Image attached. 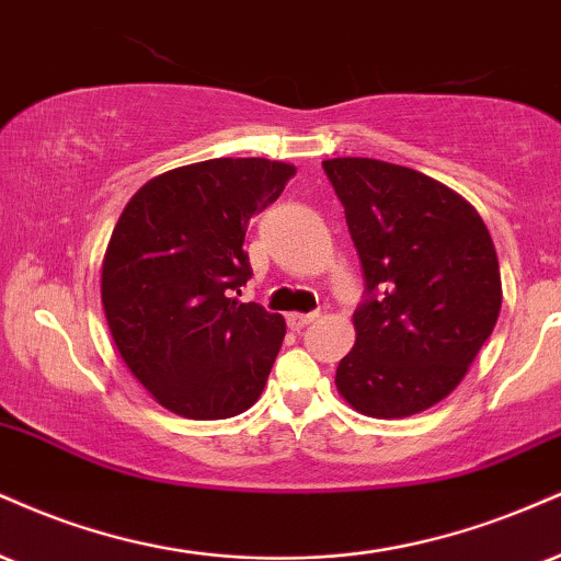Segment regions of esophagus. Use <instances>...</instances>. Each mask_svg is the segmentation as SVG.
<instances>
[{
	"mask_svg": "<svg viewBox=\"0 0 561 561\" xmlns=\"http://www.w3.org/2000/svg\"><path fill=\"white\" fill-rule=\"evenodd\" d=\"M316 319H319V316H316V313H289L287 316V323H289V329L300 332L302 327H308V323L316 321Z\"/></svg>",
	"mask_w": 561,
	"mask_h": 561,
	"instance_id": "1",
	"label": "esophagus"
}]
</instances>
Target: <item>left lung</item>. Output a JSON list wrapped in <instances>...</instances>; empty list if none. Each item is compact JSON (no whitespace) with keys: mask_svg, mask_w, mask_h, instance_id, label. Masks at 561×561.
I'll return each instance as SVG.
<instances>
[{"mask_svg":"<svg viewBox=\"0 0 561 561\" xmlns=\"http://www.w3.org/2000/svg\"><path fill=\"white\" fill-rule=\"evenodd\" d=\"M347 216L368 298L336 391L368 417H408L457 389L502 310V274L481 214L460 193L379 159L323 161Z\"/></svg>","mask_w":561,"mask_h":561,"instance_id":"8db88e82","label":"left lung"}]
</instances>
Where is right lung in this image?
<instances>
[{"label":"right lung","mask_w":561,"mask_h":561,"mask_svg":"<svg viewBox=\"0 0 561 561\" xmlns=\"http://www.w3.org/2000/svg\"><path fill=\"white\" fill-rule=\"evenodd\" d=\"M293 174L285 161L208 159L127 201L101 263V302L119 357L170 413L221 421L266 387L287 323L232 293L253 274L248 221Z\"/></svg>","instance_id":"obj_1"}]
</instances>
